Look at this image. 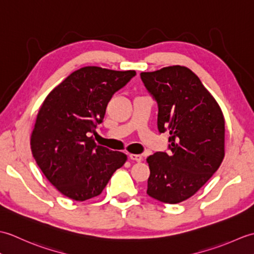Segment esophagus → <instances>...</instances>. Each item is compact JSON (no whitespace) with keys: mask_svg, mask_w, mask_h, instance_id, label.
<instances>
[{"mask_svg":"<svg viewBox=\"0 0 254 254\" xmlns=\"http://www.w3.org/2000/svg\"><path fill=\"white\" fill-rule=\"evenodd\" d=\"M130 158H131L132 160L137 161V163H139V161L143 160L142 156H141V155H137V154H130Z\"/></svg>","mask_w":254,"mask_h":254,"instance_id":"34e87169","label":"esophagus"}]
</instances>
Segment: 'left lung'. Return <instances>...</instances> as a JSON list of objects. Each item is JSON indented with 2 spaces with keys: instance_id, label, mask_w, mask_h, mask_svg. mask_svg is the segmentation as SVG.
<instances>
[{
  "instance_id": "left-lung-1",
  "label": "left lung",
  "mask_w": 254,
  "mask_h": 254,
  "mask_svg": "<svg viewBox=\"0 0 254 254\" xmlns=\"http://www.w3.org/2000/svg\"><path fill=\"white\" fill-rule=\"evenodd\" d=\"M158 104L160 133L169 131V149L147 157V194L177 204L194 195L225 156V118L218 102L197 75L181 65L141 73Z\"/></svg>"
}]
</instances>
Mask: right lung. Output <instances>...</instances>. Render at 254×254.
<instances>
[{
    "mask_svg": "<svg viewBox=\"0 0 254 254\" xmlns=\"http://www.w3.org/2000/svg\"><path fill=\"white\" fill-rule=\"evenodd\" d=\"M135 71L85 66L69 74L42 102L30 136L32 156L52 186L74 201L104 190L127 155L97 145L89 133L105 118L112 95Z\"/></svg>",
    "mask_w": 254,
    "mask_h": 254,
    "instance_id": "obj_1",
    "label": "right lung"
}]
</instances>
